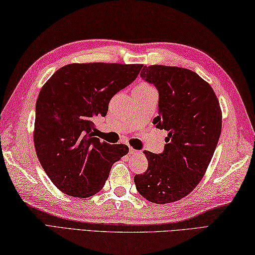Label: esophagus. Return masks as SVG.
<instances>
[{"label":"esophagus","mask_w":255,"mask_h":255,"mask_svg":"<svg viewBox=\"0 0 255 255\" xmlns=\"http://www.w3.org/2000/svg\"><path fill=\"white\" fill-rule=\"evenodd\" d=\"M129 152H130V154H140V151L133 149V148L129 149Z\"/></svg>","instance_id":"esophagus-1"}]
</instances>
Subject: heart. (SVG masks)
Here are the masks:
<instances>
[{
  "instance_id": "1",
  "label": "heart",
  "mask_w": 255,
  "mask_h": 255,
  "mask_svg": "<svg viewBox=\"0 0 255 255\" xmlns=\"http://www.w3.org/2000/svg\"><path fill=\"white\" fill-rule=\"evenodd\" d=\"M136 89H141V90H152L153 88H152V86H150L149 84H147V83H141V84H139Z\"/></svg>"
}]
</instances>
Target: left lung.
Segmentation results:
<instances>
[{
	"instance_id": "left-lung-1",
	"label": "left lung",
	"mask_w": 255,
	"mask_h": 255,
	"mask_svg": "<svg viewBox=\"0 0 255 255\" xmlns=\"http://www.w3.org/2000/svg\"><path fill=\"white\" fill-rule=\"evenodd\" d=\"M140 77L159 91L153 124L167 137L162 153L143 151L148 169L134 176V184L149 202L169 204L185 197L203 178L217 147L223 115L214 90L191 70L144 66Z\"/></svg>"
}]
</instances>
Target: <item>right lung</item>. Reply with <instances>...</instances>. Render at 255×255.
Returning <instances> with one entry per match:
<instances>
[{
    "mask_svg": "<svg viewBox=\"0 0 255 255\" xmlns=\"http://www.w3.org/2000/svg\"><path fill=\"white\" fill-rule=\"evenodd\" d=\"M142 64L71 63L42 86L36 102L34 143L42 169L70 196L99 193L126 144L93 137L94 118L106 116L117 92L133 82Z\"/></svg>",
    "mask_w": 255,
    "mask_h": 255,
    "instance_id": "obj_1",
    "label": "right lung"
}]
</instances>
